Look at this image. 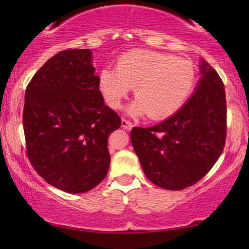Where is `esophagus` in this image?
<instances>
[{"mask_svg":"<svg viewBox=\"0 0 249 249\" xmlns=\"http://www.w3.org/2000/svg\"><path fill=\"white\" fill-rule=\"evenodd\" d=\"M122 127L125 128V130H131L133 127V124L131 122L126 121V119H122Z\"/></svg>","mask_w":249,"mask_h":249,"instance_id":"esophagus-1","label":"esophagus"}]
</instances>
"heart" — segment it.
<instances>
[{
    "instance_id": "b5f03b06",
    "label": "heart",
    "mask_w": 249,
    "mask_h": 249,
    "mask_svg": "<svg viewBox=\"0 0 249 249\" xmlns=\"http://www.w3.org/2000/svg\"><path fill=\"white\" fill-rule=\"evenodd\" d=\"M193 63L167 53L132 50L123 53L116 70L103 69L99 89L110 107L119 108L131 89L136 101L128 112L147 113L154 121L167 118L186 103L196 85Z\"/></svg>"
}]
</instances>
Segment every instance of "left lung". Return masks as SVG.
I'll use <instances>...</instances> for the list:
<instances>
[{
    "label": "left lung",
    "mask_w": 249,
    "mask_h": 249,
    "mask_svg": "<svg viewBox=\"0 0 249 249\" xmlns=\"http://www.w3.org/2000/svg\"><path fill=\"white\" fill-rule=\"evenodd\" d=\"M196 91L180 110L151 127H133L131 142L145 176L171 191L198 182L221 156L226 142L225 87L206 61Z\"/></svg>",
    "instance_id": "8db88e82"
}]
</instances>
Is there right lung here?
<instances>
[{"label": "right lung", "instance_id": "obj_1", "mask_svg": "<svg viewBox=\"0 0 249 249\" xmlns=\"http://www.w3.org/2000/svg\"><path fill=\"white\" fill-rule=\"evenodd\" d=\"M121 125L105 105L90 49L56 53L25 90L28 158L48 184L64 192H88L107 177V137Z\"/></svg>", "mask_w": 249, "mask_h": 249}]
</instances>
